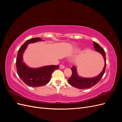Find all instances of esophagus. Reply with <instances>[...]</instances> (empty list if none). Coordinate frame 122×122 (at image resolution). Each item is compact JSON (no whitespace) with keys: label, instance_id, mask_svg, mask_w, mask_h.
Wrapping results in <instances>:
<instances>
[{"label":"esophagus","instance_id":"34e87169","mask_svg":"<svg viewBox=\"0 0 122 122\" xmlns=\"http://www.w3.org/2000/svg\"><path fill=\"white\" fill-rule=\"evenodd\" d=\"M60 68L61 69H63L65 68V66H64V65H61L60 66Z\"/></svg>","mask_w":122,"mask_h":122}]
</instances>
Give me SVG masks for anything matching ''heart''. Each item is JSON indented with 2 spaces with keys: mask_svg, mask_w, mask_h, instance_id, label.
<instances>
[{
  "mask_svg": "<svg viewBox=\"0 0 122 122\" xmlns=\"http://www.w3.org/2000/svg\"><path fill=\"white\" fill-rule=\"evenodd\" d=\"M80 49L79 48H76L74 49V53L76 54V53H78L80 52Z\"/></svg>",
  "mask_w": 122,
  "mask_h": 122,
  "instance_id": "b5f03b06",
  "label": "heart"
}]
</instances>
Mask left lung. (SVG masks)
Wrapping results in <instances>:
<instances>
[{
  "instance_id": "1",
  "label": "left lung",
  "mask_w": 122,
  "mask_h": 122,
  "mask_svg": "<svg viewBox=\"0 0 122 122\" xmlns=\"http://www.w3.org/2000/svg\"><path fill=\"white\" fill-rule=\"evenodd\" d=\"M93 43L95 51L100 53L104 58L105 62L104 66L102 71L99 75L96 76L91 77V78H86V77H83L79 76L77 73L76 67L75 66H73L71 68L72 74L71 77L68 79V82L70 85L76 88H78L79 89H85V88H88L93 86L101 80L104 74L106 66L105 52L102 48L97 43L94 42Z\"/></svg>"
}]
</instances>
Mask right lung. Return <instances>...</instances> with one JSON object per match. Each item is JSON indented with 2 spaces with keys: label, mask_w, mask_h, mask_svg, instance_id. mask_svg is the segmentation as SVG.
Masks as SVG:
<instances>
[{
  "label": "right lung",
  "mask_w": 122,
  "mask_h": 122,
  "mask_svg": "<svg viewBox=\"0 0 122 122\" xmlns=\"http://www.w3.org/2000/svg\"><path fill=\"white\" fill-rule=\"evenodd\" d=\"M39 41H43V40L40 38H35L26 41L18 50L16 59L18 75L25 84L32 87L41 86L47 84L50 81L52 72L59 68V66L49 65L33 68L28 67L23 61V53L28 44Z\"/></svg>",
  "instance_id": "add662e5"
}]
</instances>
